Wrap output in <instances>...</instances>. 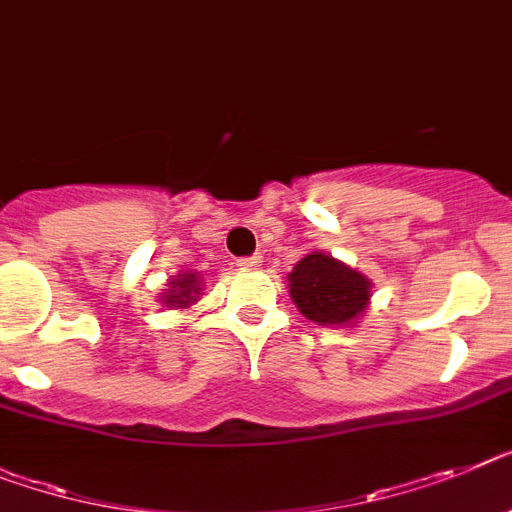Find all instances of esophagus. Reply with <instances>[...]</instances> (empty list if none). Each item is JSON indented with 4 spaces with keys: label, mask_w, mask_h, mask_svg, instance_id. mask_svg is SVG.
Segmentation results:
<instances>
[{
    "label": "esophagus",
    "mask_w": 512,
    "mask_h": 512,
    "mask_svg": "<svg viewBox=\"0 0 512 512\" xmlns=\"http://www.w3.org/2000/svg\"><path fill=\"white\" fill-rule=\"evenodd\" d=\"M239 265H242V268H247V270L260 268V265H263V255H249V257H242V260H239Z\"/></svg>",
    "instance_id": "34e87169"
}]
</instances>
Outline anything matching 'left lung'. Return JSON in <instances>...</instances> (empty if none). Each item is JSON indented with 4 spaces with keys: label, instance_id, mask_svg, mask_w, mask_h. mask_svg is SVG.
<instances>
[{
    "label": "left lung",
    "instance_id": "1",
    "mask_svg": "<svg viewBox=\"0 0 512 512\" xmlns=\"http://www.w3.org/2000/svg\"><path fill=\"white\" fill-rule=\"evenodd\" d=\"M286 278L296 309L320 325L359 320L372 296V281L364 273L325 252H309Z\"/></svg>",
    "mask_w": 512,
    "mask_h": 512
}]
</instances>
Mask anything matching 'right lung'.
<instances>
[{
    "label": "right lung",
    "instance_id": "add662e5",
    "mask_svg": "<svg viewBox=\"0 0 512 512\" xmlns=\"http://www.w3.org/2000/svg\"><path fill=\"white\" fill-rule=\"evenodd\" d=\"M197 296H200V278L190 270V273H179L176 278H171L169 289L161 296V302L166 304V307L184 309L190 307V304H195Z\"/></svg>",
    "mask_w": 512,
    "mask_h": 512
}]
</instances>
